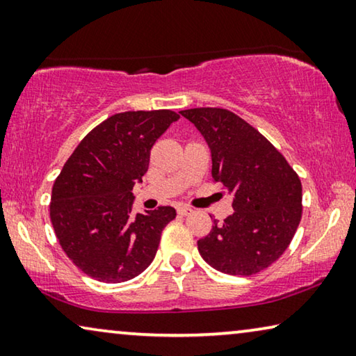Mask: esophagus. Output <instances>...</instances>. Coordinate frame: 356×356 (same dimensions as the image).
Segmentation results:
<instances>
[{
  "label": "esophagus",
  "mask_w": 356,
  "mask_h": 356,
  "mask_svg": "<svg viewBox=\"0 0 356 356\" xmlns=\"http://www.w3.org/2000/svg\"><path fill=\"white\" fill-rule=\"evenodd\" d=\"M178 213L181 215V216H186V215H189V213H193V209L186 207V205H179V207H178Z\"/></svg>",
  "instance_id": "1"
}]
</instances>
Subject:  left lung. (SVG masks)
Instances as JSON below:
<instances>
[{
  "mask_svg": "<svg viewBox=\"0 0 356 356\" xmlns=\"http://www.w3.org/2000/svg\"><path fill=\"white\" fill-rule=\"evenodd\" d=\"M212 154V178L233 195L234 213L197 241L199 254L226 275H255L280 259L302 218V183L282 154L233 112H179Z\"/></svg>",
  "mask_w": 356,
  "mask_h": 356,
  "instance_id": "left-lung-1",
  "label": "left lung"
}]
</instances>
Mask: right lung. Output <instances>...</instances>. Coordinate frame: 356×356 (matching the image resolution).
<instances>
[{
	"label": "right lung",
	"instance_id": "obj_1",
	"mask_svg": "<svg viewBox=\"0 0 356 356\" xmlns=\"http://www.w3.org/2000/svg\"><path fill=\"white\" fill-rule=\"evenodd\" d=\"M179 115L131 111L107 118L86 135L56 178L49 216L67 257L101 282L141 275L156 257L173 207L133 213L131 189L143 181L151 149Z\"/></svg>",
	"mask_w": 356,
	"mask_h": 356
}]
</instances>
